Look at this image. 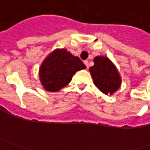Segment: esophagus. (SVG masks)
<instances>
[{"instance_id": "esophagus-1", "label": "esophagus", "mask_w": 150, "mask_h": 150, "mask_svg": "<svg viewBox=\"0 0 150 150\" xmlns=\"http://www.w3.org/2000/svg\"><path fill=\"white\" fill-rule=\"evenodd\" d=\"M84 64L87 67V69L88 68V61H84Z\"/></svg>"}]
</instances>
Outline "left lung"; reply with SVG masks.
Segmentation results:
<instances>
[{
	"label": "left lung",
	"instance_id": "obj_1",
	"mask_svg": "<svg viewBox=\"0 0 150 150\" xmlns=\"http://www.w3.org/2000/svg\"><path fill=\"white\" fill-rule=\"evenodd\" d=\"M94 65L89 69L95 86L104 94H112L121 84V79L115 66L106 57H96Z\"/></svg>",
	"mask_w": 150,
	"mask_h": 150
}]
</instances>
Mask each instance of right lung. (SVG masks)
Segmentation results:
<instances>
[{
  "label": "right lung",
  "instance_id": "obj_1",
  "mask_svg": "<svg viewBox=\"0 0 150 150\" xmlns=\"http://www.w3.org/2000/svg\"><path fill=\"white\" fill-rule=\"evenodd\" d=\"M85 68L80 58L66 49L55 50L42 62L39 76L45 89L57 92L71 82L77 71Z\"/></svg>",
  "mask_w": 150,
  "mask_h": 150
}]
</instances>
